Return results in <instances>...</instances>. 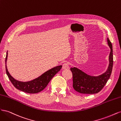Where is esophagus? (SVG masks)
<instances>
[{
	"label": "esophagus",
	"instance_id": "1",
	"mask_svg": "<svg viewBox=\"0 0 121 121\" xmlns=\"http://www.w3.org/2000/svg\"><path fill=\"white\" fill-rule=\"evenodd\" d=\"M63 69H68L69 68V65L68 63H64L63 65Z\"/></svg>",
	"mask_w": 121,
	"mask_h": 121
}]
</instances>
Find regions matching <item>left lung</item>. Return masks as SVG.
Segmentation results:
<instances>
[{
    "mask_svg": "<svg viewBox=\"0 0 121 121\" xmlns=\"http://www.w3.org/2000/svg\"><path fill=\"white\" fill-rule=\"evenodd\" d=\"M107 42L111 52L108 68L103 74L97 76H91L77 68H71L73 73V87L76 91L82 94L97 93L103 88L110 78L113 65L112 46L108 38H107Z\"/></svg>",
    "mask_w": 121,
    "mask_h": 121,
    "instance_id": "1",
    "label": "left lung"
}]
</instances>
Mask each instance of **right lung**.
I'll use <instances>...</instances> for the list:
<instances>
[{
  "label": "right lung",
  "mask_w": 121,
  "mask_h": 121,
  "mask_svg": "<svg viewBox=\"0 0 121 121\" xmlns=\"http://www.w3.org/2000/svg\"><path fill=\"white\" fill-rule=\"evenodd\" d=\"M8 56V52H7L5 58V69L6 74L9 80L17 89L27 93H37L42 91L48 85L54 75L59 72L62 68L61 65L55 67L31 81L27 82L20 81L13 78L8 71L6 66Z\"/></svg>",
  "instance_id": "obj_1"
}]
</instances>
